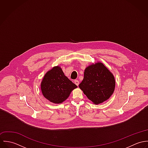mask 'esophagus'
Segmentation results:
<instances>
[{
  "mask_svg": "<svg viewBox=\"0 0 148 148\" xmlns=\"http://www.w3.org/2000/svg\"><path fill=\"white\" fill-rule=\"evenodd\" d=\"M74 83H75V84L77 86H78L79 84V81H78L77 80H75L74 81Z\"/></svg>",
  "mask_w": 148,
  "mask_h": 148,
  "instance_id": "1",
  "label": "esophagus"
}]
</instances>
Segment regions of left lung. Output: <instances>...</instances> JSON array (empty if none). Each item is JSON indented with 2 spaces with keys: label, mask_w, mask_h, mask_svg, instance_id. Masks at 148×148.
Listing matches in <instances>:
<instances>
[{
  "label": "left lung",
  "mask_w": 148,
  "mask_h": 148,
  "mask_svg": "<svg viewBox=\"0 0 148 148\" xmlns=\"http://www.w3.org/2000/svg\"><path fill=\"white\" fill-rule=\"evenodd\" d=\"M115 79L113 74L100 62L85 68L83 80L79 88L95 104L107 100L113 93Z\"/></svg>",
  "instance_id": "8db88e82"
}]
</instances>
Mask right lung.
Returning <instances> with one entry per match:
<instances>
[{
  "label": "right lung",
  "instance_id": "right-lung-1",
  "mask_svg": "<svg viewBox=\"0 0 148 148\" xmlns=\"http://www.w3.org/2000/svg\"><path fill=\"white\" fill-rule=\"evenodd\" d=\"M77 87L64 75L59 66H54L48 71L41 83L44 97L55 104L63 103L69 97L72 90Z\"/></svg>",
  "mask_w": 148,
  "mask_h": 148
}]
</instances>
